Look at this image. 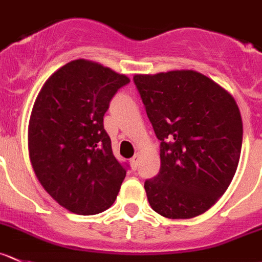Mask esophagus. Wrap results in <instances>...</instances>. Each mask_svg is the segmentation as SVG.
Returning a JSON list of instances; mask_svg holds the SVG:
<instances>
[{
  "label": "esophagus",
  "mask_w": 262,
  "mask_h": 262,
  "mask_svg": "<svg viewBox=\"0 0 262 262\" xmlns=\"http://www.w3.org/2000/svg\"><path fill=\"white\" fill-rule=\"evenodd\" d=\"M139 159H141V157H139V154H136L133 156V159H130V166H132V169H133V170L138 169Z\"/></svg>",
  "instance_id": "esophagus-1"
}]
</instances>
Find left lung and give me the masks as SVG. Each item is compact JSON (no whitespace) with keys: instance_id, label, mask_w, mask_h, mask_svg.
Here are the masks:
<instances>
[{"instance_id":"left-lung-1","label":"left lung","mask_w":262,"mask_h":262,"mask_svg":"<svg viewBox=\"0 0 262 262\" xmlns=\"http://www.w3.org/2000/svg\"><path fill=\"white\" fill-rule=\"evenodd\" d=\"M133 80L161 142L159 174L144 182L152 210L169 219L204 214L224 194L239 162L243 124L234 98L193 70Z\"/></svg>"}]
</instances>
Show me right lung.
Segmentation results:
<instances>
[{
    "label": "right lung",
    "mask_w": 262,
    "mask_h": 262,
    "mask_svg": "<svg viewBox=\"0 0 262 262\" xmlns=\"http://www.w3.org/2000/svg\"><path fill=\"white\" fill-rule=\"evenodd\" d=\"M129 82L80 58L53 73L38 93L28 129L30 162L48 194L74 214L105 211L120 190L128 165L114 156L103 116Z\"/></svg>",
    "instance_id": "1"
}]
</instances>
